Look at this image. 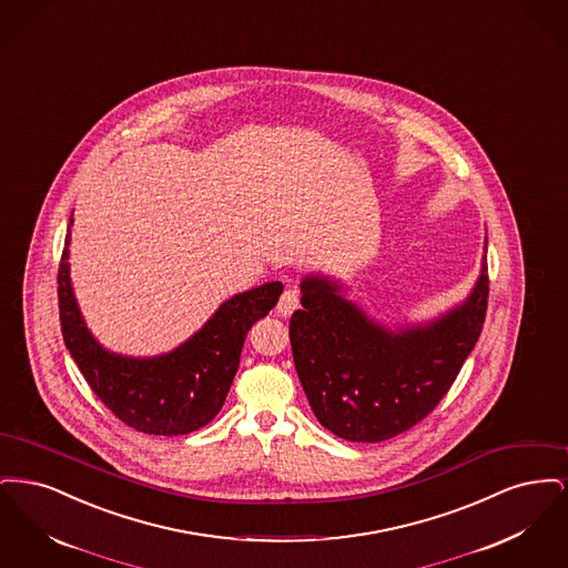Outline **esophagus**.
Returning a JSON list of instances; mask_svg holds the SVG:
<instances>
[{
  "label": "esophagus",
  "instance_id": "obj_1",
  "mask_svg": "<svg viewBox=\"0 0 568 568\" xmlns=\"http://www.w3.org/2000/svg\"><path fill=\"white\" fill-rule=\"evenodd\" d=\"M300 304V297H297L296 290H285L281 297H278V304H276V313L281 317H290Z\"/></svg>",
  "mask_w": 568,
  "mask_h": 568
}]
</instances>
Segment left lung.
<instances>
[{
	"instance_id": "1",
	"label": "left lung",
	"mask_w": 568,
	"mask_h": 568,
	"mask_svg": "<svg viewBox=\"0 0 568 568\" xmlns=\"http://www.w3.org/2000/svg\"><path fill=\"white\" fill-rule=\"evenodd\" d=\"M481 271L459 304L428 322L387 325L324 272L302 276V308L290 322L297 377L320 424L338 438L378 443L419 424L475 349L487 308Z\"/></svg>"
}]
</instances>
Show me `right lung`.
I'll list each match as a JSON object with an SVG mask.
<instances>
[{
	"label": "right lung",
	"mask_w": 568,
	"mask_h": 568,
	"mask_svg": "<svg viewBox=\"0 0 568 568\" xmlns=\"http://www.w3.org/2000/svg\"><path fill=\"white\" fill-rule=\"evenodd\" d=\"M70 216L57 274L63 343L95 396L130 428L158 436L200 430L215 419L241 364L251 325L283 294L271 281L227 297L195 334L172 352L134 357L106 349L87 327L70 276Z\"/></svg>",
	"instance_id": "add662e5"
}]
</instances>
